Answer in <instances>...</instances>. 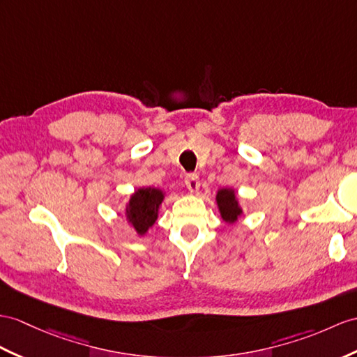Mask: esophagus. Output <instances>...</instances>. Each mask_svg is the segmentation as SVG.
<instances>
[{
    "mask_svg": "<svg viewBox=\"0 0 357 357\" xmlns=\"http://www.w3.org/2000/svg\"><path fill=\"white\" fill-rule=\"evenodd\" d=\"M185 183H186V188L189 192H197V190L199 189V177L197 176V174H189L185 180Z\"/></svg>",
    "mask_w": 357,
    "mask_h": 357,
    "instance_id": "obj_1",
    "label": "esophagus"
}]
</instances>
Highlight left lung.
Segmentation results:
<instances>
[{
    "mask_svg": "<svg viewBox=\"0 0 357 357\" xmlns=\"http://www.w3.org/2000/svg\"><path fill=\"white\" fill-rule=\"evenodd\" d=\"M215 202H216V206H218V212L221 215V220L225 224H229V225L236 224L242 216V213H244V211H242V206L239 203L236 189H233V188L218 189V192H216V195H215Z\"/></svg>",
    "mask_w": 357,
    "mask_h": 357,
    "instance_id": "left-lung-1",
    "label": "left lung"
}]
</instances>
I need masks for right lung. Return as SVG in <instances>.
Instances as JSON below:
<instances>
[{
	"instance_id": "obj_1",
	"label": "right lung",
	"mask_w": 357,
	"mask_h": 357,
	"mask_svg": "<svg viewBox=\"0 0 357 357\" xmlns=\"http://www.w3.org/2000/svg\"><path fill=\"white\" fill-rule=\"evenodd\" d=\"M167 192L159 188H137L126 204V220L137 233L145 236L159 218V211Z\"/></svg>"
}]
</instances>
